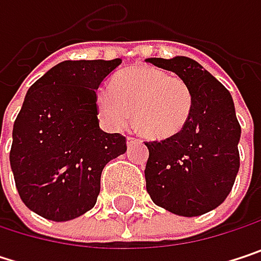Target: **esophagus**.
<instances>
[{
    "mask_svg": "<svg viewBox=\"0 0 261 261\" xmlns=\"http://www.w3.org/2000/svg\"><path fill=\"white\" fill-rule=\"evenodd\" d=\"M136 140H137L136 137H131V136H128V137H127V145H131V143H134Z\"/></svg>",
    "mask_w": 261,
    "mask_h": 261,
    "instance_id": "34e87169",
    "label": "esophagus"
}]
</instances>
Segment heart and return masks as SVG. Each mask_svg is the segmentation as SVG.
<instances>
[{"label":"heart","mask_w":261,"mask_h":261,"mask_svg":"<svg viewBox=\"0 0 261 261\" xmlns=\"http://www.w3.org/2000/svg\"><path fill=\"white\" fill-rule=\"evenodd\" d=\"M99 119L112 130L130 124L149 140H166L187 125L193 110L189 84L175 75L151 66H133L112 80L110 89L96 92Z\"/></svg>","instance_id":"1"}]
</instances>
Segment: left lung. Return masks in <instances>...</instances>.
I'll list each match as a JSON object with an SVG mask.
<instances>
[{
  "instance_id": "1",
  "label": "left lung",
  "mask_w": 261,
  "mask_h": 261,
  "mask_svg": "<svg viewBox=\"0 0 261 261\" xmlns=\"http://www.w3.org/2000/svg\"><path fill=\"white\" fill-rule=\"evenodd\" d=\"M172 71L193 93L187 125L166 140L145 142L146 190L159 207L178 216H199L221 205L233 189L240 166V125L230 92L189 57L146 59Z\"/></svg>"
}]
</instances>
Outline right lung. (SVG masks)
I'll use <instances>...</instances> for the list:
<instances>
[{"label": "right lung", "instance_id": "1", "mask_svg": "<svg viewBox=\"0 0 261 261\" xmlns=\"http://www.w3.org/2000/svg\"><path fill=\"white\" fill-rule=\"evenodd\" d=\"M65 60L27 92L13 124L10 166L27 207L65 222L96 204L104 166L127 151L119 133L99 128L96 89L119 65Z\"/></svg>", "mask_w": 261, "mask_h": 261}]
</instances>
